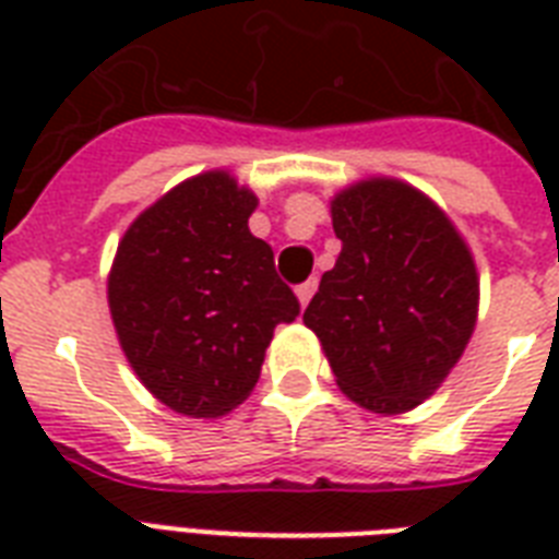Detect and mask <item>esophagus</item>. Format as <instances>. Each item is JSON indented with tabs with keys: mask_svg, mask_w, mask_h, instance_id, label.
<instances>
[{
	"mask_svg": "<svg viewBox=\"0 0 559 559\" xmlns=\"http://www.w3.org/2000/svg\"><path fill=\"white\" fill-rule=\"evenodd\" d=\"M316 287H319V281H316V278L305 281V284H298V287H296V296H298V301H301V307L310 305V298H313Z\"/></svg>",
	"mask_w": 559,
	"mask_h": 559,
	"instance_id": "esophagus-1",
	"label": "esophagus"
}]
</instances>
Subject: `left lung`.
<instances>
[{"label":"left lung","mask_w":559,"mask_h":559,"mask_svg":"<svg viewBox=\"0 0 559 559\" xmlns=\"http://www.w3.org/2000/svg\"><path fill=\"white\" fill-rule=\"evenodd\" d=\"M331 214L342 252L305 324L354 403L400 415L429 397L467 348L476 263L450 217L397 179L345 188Z\"/></svg>","instance_id":"obj_1"}]
</instances>
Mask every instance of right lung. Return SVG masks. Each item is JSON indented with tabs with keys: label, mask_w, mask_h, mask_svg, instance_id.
<instances>
[{
	"label": "right lung",
	"mask_w": 559,
	"mask_h": 559,
	"mask_svg": "<svg viewBox=\"0 0 559 559\" xmlns=\"http://www.w3.org/2000/svg\"><path fill=\"white\" fill-rule=\"evenodd\" d=\"M254 193L226 170L186 179L118 243L107 296L139 380L179 415L219 417L249 397L275 324L298 316L270 243L249 231Z\"/></svg>",
	"instance_id": "right-lung-1"
}]
</instances>
